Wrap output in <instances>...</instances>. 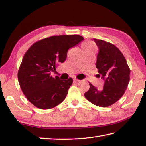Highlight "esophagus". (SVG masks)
Wrapping results in <instances>:
<instances>
[{
    "label": "esophagus",
    "instance_id": "1",
    "mask_svg": "<svg viewBox=\"0 0 146 146\" xmlns=\"http://www.w3.org/2000/svg\"><path fill=\"white\" fill-rule=\"evenodd\" d=\"M73 81L75 82H78L80 81V80H78L77 78H73Z\"/></svg>",
    "mask_w": 146,
    "mask_h": 146
}]
</instances>
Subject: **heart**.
<instances>
[{"label": "heart", "mask_w": 146, "mask_h": 146, "mask_svg": "<svg viewBox=\"0 0 146 146\" xmlns=\"http://www.w3.org/2000/svg\"><path fill=\"white\" fill-rule=\"evenodd\" d=\"M82 48L85 49L86 51H92L95 50V46L92 42H87L84 43V44L82 45Z\"/></svg>", "instance_id": "heart-1"}]
</instances>
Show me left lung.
<instances>
[{
    "label": "left lung",
    "mask_w": 146,
    "mask_h": 146,
    "mask_svg": "<svg viewBox=\"0 0 146 146\" xmlns=\"http://www.w3.org/2000/svg\"><path fill=\"white\" fill-rule=\"evenodd\" d=\"M99 51L95 66L96 76L104 80V85L97 88L90 83L85 94L87 100L99 107H106L115 103L124 94L130 80V68L125 57L115 46L101 39H94Z\"/></svg>",
    "instance_id": "left-lung-1"
}]
</instances>
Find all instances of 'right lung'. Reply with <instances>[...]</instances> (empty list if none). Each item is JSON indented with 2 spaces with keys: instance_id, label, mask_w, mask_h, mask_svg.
<instances>
[{
  "instance_id": "obj_1",
  "label": "right lung",
  "mask_w": 146,
  "mask_h": 146,
  "mask_svg": "<svg viewBox=\"0 0 146 146\" xmlns=\"http://www.w3.org/2000/svg\"><path fill=\"white\" fill-rule=\"evenodd\" d=\"M84 39L77 35L54 36L36 42L24 54L18 71L21 88L27 100L40 109L61 104L73 83L51 75L58 63L66 60L68 49Z\"/></svg>"
}]
</instances>
